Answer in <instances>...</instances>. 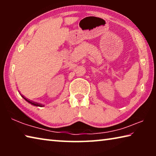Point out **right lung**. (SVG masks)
Instances as JSON below:
<instances>
[{
	"label": "right lung",
	"mask_w": 156,
	"mask_h": 156,
	"mask_svg": "<svg viewBox=\"0 0 156 156\" xmlns=\"http://www.w3.org/2000/svg\"><path fill=\"white\" fill-rule=\"evenodd\" d=\"M23 98H24V97H23ZM26 100H27V101H28L29 102H30V100H27V99H26V98H25ZM31 104H32V105H37L36 103H33V102H31Z\"/></svg>",
	"instance_id": "obj_1"
}]
</instances>
